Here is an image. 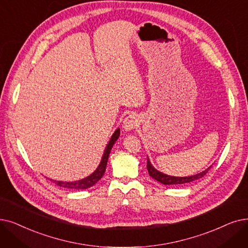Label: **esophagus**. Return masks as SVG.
<instances>
[{"label": "esophagus", "mask_w": 248, "mask_h": 248, "mask_svg": "<svg viewBox=\"0 0 248 248\" xmlns=\"http://www.w3.org/2000/svg\"><path fill=\"white\" fill-rule=\"evenodd\" d=\"M137 124H138L137 116L135 114H131V115H128L124 118V124H123V127H124V130L125 132H130V131L134 130V128L137 125Z\"/></svg>", "instance_id": "esophagus-1"}]
</instances>
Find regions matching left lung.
<instances>
[{"mask_svg":"<svg viewBox=\"0 0 248 248\" xmlns=\"http://www.w3.org/2000/svg\"><path fill=\"white\" fill-rule=\"evenodd\" d=\"M211 168V166L207 169H204L203 171L200 172L198 174L195 175H190V176H185V177H179V176H171V175H167L165 173H162L159 170H157L148 157L147 159V169L149 172V175L154 178L155 180H157L158 182L165 186H179V185H186V184H190L192 181H196L202 177H203L208 173L209 169Z\"/></svg>","mask_w":248,"mask_h":248,"instance_id":"8db88e82","label":"left lung"}]
</instances>
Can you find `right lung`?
Returning a JSON list of instances; mask_svg holds the SVG:
<instances>
[{"instance_id":"add662e5","label":"right lung","mask_w":248,"mask_h":248,"mask_svg":"<svg viewBox=\"0 0 248 248\" xmlns=\"http://www.w3.org/2000/svg\"><path fill=\"white\" fill-rule=\"evenodd\" d=\"M120 134H121L120 128H117V130H115V132L112 134L108 144H107V146L105 147L104 153L102 155V158H101V161H100L98 167L96 168V170L89 176L82 178L80 180H76V181H59V180H52V179H50V180H52L59 186H62L64 188H70V189H78V190L87 189V188L93 186L95 184H97V181H99L104 174L106 165H107V161H108V157L110 154V151H111L114 143L117 141L118 137H120Z\"/></svg>"}]
</instances>
